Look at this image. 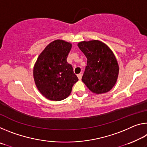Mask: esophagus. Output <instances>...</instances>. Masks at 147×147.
Listing matches in <instances>:
<instances>
[{
	"instance_id": "1",
	"label": "esophagus",
	"mask_w": 147,
	"mask_h": 147,
	"mask_svg": "<svg viewBox=\"0 0 147 147\" xmlns=\"http://www.w3.org/2000/svg\"><path fill=\"white\" fill-rule=\"evenodd\" d=\"M82 74H78V75H77V76H78V78L79 80L82 79Z\"/></svg>"
}]
</instances>
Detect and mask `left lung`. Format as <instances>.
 Wrapping results in <instances>:
<instances>
[{
	"label": "left lung",
	"instance_id": "8db88e82",
	"mask_svg": "<svg viewBox=\"0 0 147 147\" xmlns=\"http://www.w3.org/2000/svg\"><path fill=\"white\" fill-rule=\"evenodd\" d=\"M78 47L88 59L82 78L83 82L94 93L110 91L116 83L119 71L111 50L98 40L80 42Z\"/></svg>",
	"mask_w": 147,
	"mask_h": 147
}]
</instances>
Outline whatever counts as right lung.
<instances>
[{"label": "right lung", "instance_id": "obj_1", "mask_svg": "<svg viewBox=\"0 0 147 147\" xmlns=\"http://www.w3.org/2000/svg\"><path fill=\"white\" fill-rule=\"evenodd\" d=\"M71 43L57 39L39 54L34 67L35 84L39 92L51 100L59 101L71 94L78 78L67 61Z\"/></svg>", "mask_w": 147, "mask_h": 147}]
</instances>
